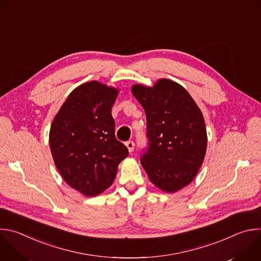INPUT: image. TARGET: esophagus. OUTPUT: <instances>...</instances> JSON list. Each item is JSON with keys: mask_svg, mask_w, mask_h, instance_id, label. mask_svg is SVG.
<instances>
[{"mask_svg": "<svg viewBox=\"0 0 261 261\" xmlns=\"http://www.w3.org/2000/svg\"><path fill=\"white\" fill-rule=\"evenodd\" d=\"M126 146L128 148V152L129 153H132L133 150H134V142L132 140H129L126 142Z\"/></svg>", "mask_w": 261, "mask_h": 261, "instance_id": "esophagus-1", "label": "esophagus"}]
</instances>
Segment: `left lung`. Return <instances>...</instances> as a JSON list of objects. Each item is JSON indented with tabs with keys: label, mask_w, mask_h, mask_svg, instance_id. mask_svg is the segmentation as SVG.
I'll return each mask as SVG.
<instances>
[{
	"label": "left lung",
	"mask_w": 261,
	"mask_h": 261,
	"mask_svg": "<svg viewBox=\"0 0 261 261\" xmlns=\"http://www.w3.org/2000/svg\"><path fill=\"white\" fill-rule=\"evenodd\" d=\"M131 92L146 116L148 148L141 165L157 188L177 192L194 179L204 160L207 135L201 110L187 90L167 79L153 87L135 84Z\"/></svg>",
	"instance_id": "8db88e82"
}]
</instances>
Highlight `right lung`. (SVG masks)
Returning a JSON list of instances; mask_svg holds the SVG:
<instances>
[{"instance_id":"add662e5","label":"right lung","mask_w":261,"mask_h":261,"mask_svg":"<svg viewBox=\"0 0 261 261\" xmlns=\"http://www.w3.org/2000/svg\"><path fill=\"white\" fill-rule=\"evenodd\" d=\"M119 90L97 81L74 89L54 118L49 146L63 179L85 196L109 188L128 148L115 135L111 116Z\"/></svg>"}]
</instances>
